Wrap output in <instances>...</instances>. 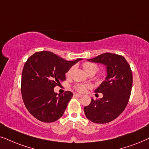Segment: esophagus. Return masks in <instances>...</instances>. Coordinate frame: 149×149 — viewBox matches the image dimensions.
Here are the masks:
<instances>
[{
	"label": "esophagus",
	"mask_w": 149,
	"mask_h": 149,
	"mask_svg": "<svg viewBox=\"0 0 149 149\" xmlns=\"http://www.w3.org/2000/svg\"><path fill=\"white\" fill-rule=\"evenodd\" d=\"M74 95L76 97H82V95L80 94H78V93H75Z\"/></svg>",
	"instance_id": "esophagus-1"
}]
</instances>
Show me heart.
I'll return each instance as SVG.
<instances>
[{
	"mask_svg": "<svg viewBox=\"0 0 149 149\" xmlns=\"http://www.w3.org/2000/svg\"><path fill=\"white\" fill-rule=\"evenodd\" d=\"M83 68H84V71L87 73V74H90V73H96L99 70V67L96 64L93 63H85L83 64ZM73 71V68H71L69 69V71H67V76H70L71 72ZM88 86L84 84H77L75 86V88L77 91L80 93H84L86 91V88H88Z\"/></svg>",
	"mask_w": 149,
	"mask_h": 149,
	"instance_id": "heart-1",
	"label": "heart"
}]
</instances>
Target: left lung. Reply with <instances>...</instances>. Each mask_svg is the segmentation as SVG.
<instances>
[{"label": "left lung", "mask_w": 149, "mask_h": 149, "mask_svg": "<svg viewBox=\"0 0 149 149\" xmlns=\"http://www.w3.org/2000/svg\"><path fill=\"white\" fill-rule=\"evenodd\" d=\"M87 61L105 65L107 76L95 91L102 93L103 97L91 99V104L84 108L85 115L95 123H107L117 118L128 104L132 88V71L126 59L118 54L107 52Z\"/></svg>", "instance_id": "1"}]
</instances>
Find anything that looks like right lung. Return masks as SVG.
Here are the masks:
<instances>
[{"label": "right lung", "instance_id": "1", "mask_svg": "<svg viewBox=\"0 0 149 149\" xmlns=\"http://www.w3.org/2000/svg\"><path fill=\"white\" fill-rule=\"evenodd\" d=\"M82 58L68 61L48 51L30 56L22 73L21 92L24 104L40 121L54 122L64 114L73 93L58 95L54 88L65 80V73Z\"/></svg>", "mask_w": 149, "mask_h": 149}]
</instances>
